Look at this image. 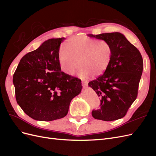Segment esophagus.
I'll use <instances>...</instances> for the list:
<instances>
[{
  "instance_id": "34e87169",
  "label": "esophagus",
  "mask_w": 156,
  "mask_h": 156,
  "mask_svg": "<svg viewBox=\"0 0 156 156\" xmlns=\"http://www.w3.org/2000/svg\"><path fill=\"white\" fill-rule=\"evenodd\" d=\"M88 82L87 81H82V85L84 87H87V85H88Z\"/></svg>"
}]
</instances>
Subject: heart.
Instances as JSON below:
<instances>
[{
  "mask_svg": "<svg viewBox=\"0 0 156 156\" xmlns=\"http://www.w3.org/2000/svg\"><path fill=\"white\" fill-rule=\"evenodd\" d=\"M112 57V46L105 40L86 36H74L59 49L58 61L65 74L72 75L81 66L77 75L81 79L98 77L105 72Z\"/></svg>",
  "mask_w": 156,
  "mask_h": 156,
  "instance_id": "heart-1",
  "label": "heart"
}]
</instances>
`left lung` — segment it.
<instances>
[{"instance_id":"8db88e82","label":"left lung","mask_w":156,"mask_h":156,"mask_svg":"<svg viewBox=\"0 0 156 156\" xmlns=\"http://www.w3.org/2000/svg\"><path fill=\"white\" fill-rule=\"evenodd\" d=\"M88 36L108 41L112 48L111 63L104 73L88 83L101 98L100 108L93 110L92 115L104 121L122 119L137 96L143 70L142 56L120 32Z\"/></svg>"}]
</instances>
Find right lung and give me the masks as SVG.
Returning a JSON list of instances; mask_svg holds the SVG:
<instances>
[{
	"instance_id": "obj_1",
	"label": "right lung",
	"mask_w": 156,
	"mask_h": 156,
	"mask_svg": "<svg viewBox=\"0 0 156 156\" xmlns=\"http://www.w3.org/2000/svg\"><path fill=\"white\" fill-rule=\"evenodd\" d=\"M65 37L51 38L21 59L13 76L18 105L32 119L64 118L82 89L80 79L61 72L58 54Z\"/></svg>"
}]
</instances>
